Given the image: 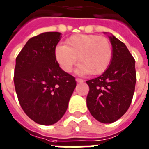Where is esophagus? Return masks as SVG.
<instances>
[{"label": "esophagus", "instance_id": "obj_1", "mask_svg": "<svg viewBox=\"0 0 149 149\" xmlns=\"http://www.w3.org/2000/svg\"><path fill=\"white\" fill-rule=\"evenodd\" d=\"M76 81H77V82H78V83L83 82V81H84L82 79H81V78H76Z\"/></svg>", "mask_w": 149, "mask_h": 149}]
</instances>
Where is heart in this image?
<instances>
[{
    "label": "heart",
    "mask_w": 149,
    "mask_h": 149,
    "mask_svg": "<svg viewBox=\"0 0 149 149\" xmlns=\"http://www.w3.org/2000/svg\"><path fill=\"white\" fill-rule=\"evenodd\" d=\"M81 63L78 72L99 75L109 68L113 58V46L110 40L93 34H76L65 41V45L55 49V58L59 66L66 72H70L72 67Z\"/></svg>",
    "instance_id": "1"
}]
</instances>
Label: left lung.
I'll use <instances>...</instances> for the list:
<instances>
[{
  "instance_id": "left-lung-1",
  "label": "left lung",
  "mask_w": 149,
  "mask_h": 149,
  "mask_svg": "<svg viewBox=\"0 0 149 149\" xmlns=\"http://www.w3.org/2000/svg\"><path fill=\"white\" fill-rule=\"evenodd\" d=\"M113 45L111 63L103 74L88 80L86 104L97 121L112 123L128 110L134 95L136 72L135 60L125 45L114 36H109Z\"/></svg>"
}]
</instances>
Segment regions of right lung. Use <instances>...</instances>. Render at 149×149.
Segmentation results:
<instances>
[{"mask_svg":"<svg viewBox=\"0 0 149 149\" xmlns=\"http://www.w3.org/2000/svg\"><path fill=\"white\" fill-rule=\"evenodd\" d=\"M61 38L57 32L30 38L16 58L14 75L19 104L32 121L53 125L66 113L77 82L62 70L55 58Z\"/></svg>","mask_w":149,"mask_h":149,"instance_id":"right-lung-1","label":"right lung"}]
</instances>
